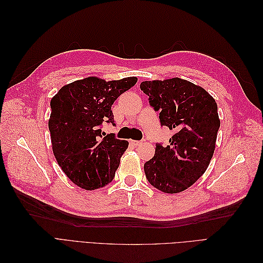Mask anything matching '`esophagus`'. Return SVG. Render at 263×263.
I'll list each match as a JSON object with an SVG mask.
<instances>
[{"label":"esophagus","mask_w":263,"mask_h":263,"mask_svg":"<svg viewBox=\"0 0 263 263\" xmlns=\"http://www.w3.org/2000/svg\"><path fill=\"white\" fill-rule=\"evenodd\" d=\"M130 144H132L133 146H135V147H137V146H139V145L142 144V141H139V140H130Z\"/></svg>","instance_id":"obj_1"}]
</instances>
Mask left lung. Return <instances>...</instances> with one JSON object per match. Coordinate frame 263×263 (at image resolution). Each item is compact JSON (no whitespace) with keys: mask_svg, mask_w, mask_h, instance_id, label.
Wrapping results in <instances>:
<instances>
[{"mask_svg":"<svg viewBox=\"0 0 263 263\" xmlns=\"http://www.w3.org/2000/svg\"><path fill=\"white\" fill-rule=\"evenodd\" d=\"M141 91L159 110L163 126L174 134L168 146L156 145L144 165L146 178L164 193H180L208 169L216 146L220 121L216 101L202 86L180 78L144 81Z\"/></svg>","mask_w":263,"mask_h":263,"instance_id":"left-lung-1","label":"left lung"}]
</instances>
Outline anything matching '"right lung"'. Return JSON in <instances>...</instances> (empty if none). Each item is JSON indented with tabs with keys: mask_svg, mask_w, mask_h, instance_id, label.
<instances>
[{
	"mask_svg": "<svg viewBox=\"0 0 263 263\" xmlns=\"http://www.w3.org/2000/svg\"><path fill=\"white\" fill-rule=\"evenodd\" d=\"M137 80L89 77L63 85L51 99L48 126L53 155L79 187L92 191L113 181L128 141L116 139L114 134L102 137L100 126L114 124L113 103Z\"/></svg>",
	"mask_w": 263,
	"mask_h": 263,
	"instance_id": "obj_1",
	"label": "right lung"
}]
</instances>
